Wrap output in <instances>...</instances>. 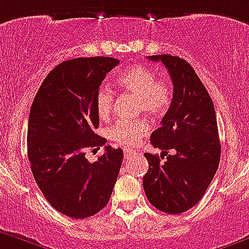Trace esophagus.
<instances>
[{"mask_svg":"<svg viewBox=\"0 0 249 249\" xmlns=\"http://www.w3.org/2000/svg\"><path fill=\"white\" fill-rule=\"evenodd\" d=\"M133 154H135V151H134L133 149H129V147H124V158L125 159L130 158V156L133 155Z\"/></svg>","mask_w":249,"mask_h":249,"instance_id":"1","label":"esophagus"}]
</instances>
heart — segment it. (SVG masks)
<instances>
[{"instance_id": "1", "label": "heart", "mask_w": 249, "mask_h": 249, "mask_svg": "<svg viewBox=\"0 0 249 249\" xmlns=\"http://www.w3.org/2000/svg\"><path fill=\"white\" fill-rule=\"evenodd\" d=\"M122 90L138 95L140 110L152 116H161L169 110L172 103L174 88L169 79L160 78L154 71L141 64L130 67L118 77ZM114 94L108 87H100L95 94V109L100 119H105L113 110ZM149 131L145 120H118L108 134L118 144L133 146Z\"/></svg>"}]
</instances>
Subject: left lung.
Segmentation results:
<instances>
[{
    "label": "left lung",
    "instance_id": "8db88e82",
    "mask_svg": "<svg viewBox=\"0 0 249 249\" xmlns=\"http://www.w3.org/2000/svg\"><path fill=\"white\" fill-rule=\"evenodd\" d=\"M147 58L161 60L166 67L174 95L161 126L150 138L152 146L160 149L161 158L166 156L167 160L145 152L149 170L142 186L154 207L178 214L198 203L218 169L221 142L216 113L208 91L185 59L170 54Z\"/></svg>",
    "mask_w": 249,
    "mask_h": 249
}]
</instances>
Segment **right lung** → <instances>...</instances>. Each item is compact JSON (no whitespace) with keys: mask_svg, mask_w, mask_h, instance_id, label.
Masks as SVG:
<instances>
[{"mask_svg":"<svg viewBox=\"0 0 249 249\" xmlns=\"http://www.w3.org/2000/svg\"><path fill=\"white\" fill-rule=\"evenodd\" d=\"M119 64L110 57L74 58L49 71L28 118L27 151L33 178L47 201L71 218H87L107 206L123 162V150L104 147L95 162L86 150L102 146L95 94Z\"/></svg>","mask_w":249,"mask_h":249,"instance_id":"1","label":"right lung"}]
</instances>
